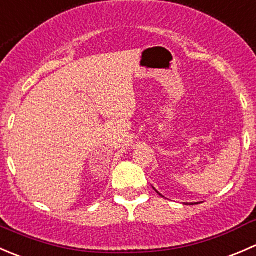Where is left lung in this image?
<instances>
[{
	"mask_svg": "<svg viewBox=\"0 0 256 256\" xmlns=\"http://www.w3.org/2000/svg\"><path fill=\"white\" fill-rule=\"evenodd\" d=\"M152 188H154V190H156V192H157V193H158V194H160V196H161V197H164V196H162V194H161V193H160V192H158V190H156V188H154V187H152ZM186 204H190V206H193V204H198V202H197V203H186Z\"/></svg>",
	"mask_w": 256,
	"mask_h": 256,
	"instance_id": "1",
	"label": "left lung"
}]
</instances>
